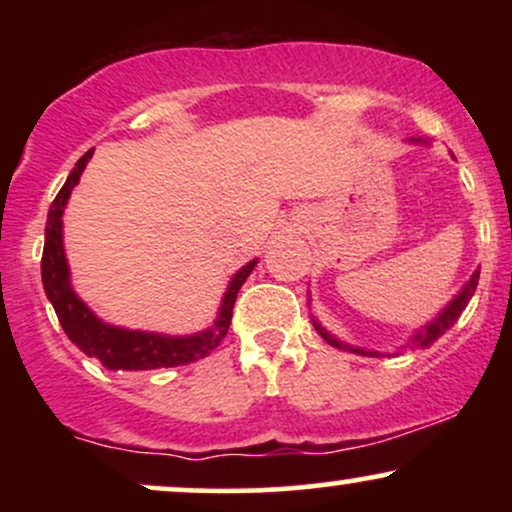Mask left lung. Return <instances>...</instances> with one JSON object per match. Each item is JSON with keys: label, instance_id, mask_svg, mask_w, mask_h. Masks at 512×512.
Segmentation results:
<instances>
[{"label": "left lung", "instance_id": "8db88e82", "mask_svg": "<svg viewBox=\"0 0 512 512\" xmlns=\"http://www.w3.org/2000/svg\"><path fill=\"white\" fill-rule=\"evenodd\" d=\"M409 142H414V144H426V139H409ZM477 284H479V272H474L472 279H469L467 284L462 286V291L457 293V296L452 298V301H450L448 305H445L443 310H440L438 317H433V320L428 322L426 327H421V330L416 332L414 337H411L409 344H411V346H419V349H426V346H431L433 342H436L440 334H445V330H450V327L457 322V317L462 315V310L467 308V303L472 301L474 291H477ZM313 325H315L317 334H320V337L325 339V342L330 344V346H337V349H342V351H351V354L380 356V351H366V349H358V346H351V344H346V342H339V339L332 337V334L327 332L325 327H322L320 322L315 320V317H313Z\"/></svg>", "mask_w": 512, "mask_h": 512}]
</instances>
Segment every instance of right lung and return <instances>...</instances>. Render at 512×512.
<instances>
[{"instance_id": "obj_1", "label": "right lung", "mask_w": 512, "mask_h": 512, "mask_svg": "<svg viewBox=\"0 0 512 512\" xmlns=\"http://www.w3.org/2000/svg\"><path fill=\"white\" fill-rule=\"evenodd\" d=\"M93 149L86 151L84 156L76 161V166L69 173L67 182L62 190L57 192L55 202L50 204L48 223H45V248L43 262H40V274H43L45 296L55 308L57 320H60L64 334L72 339V344L79 346L86 356L98 358L105 368L110 370H151V368H175L185 366V363L199 361V358L209 356L226 337L228 327H231L233 303H236L240 286L245 284L257 260L245 264L233 274L231 284H228L223 301L216 315L214 325L207 327L204 332L190 334V337H168V334L158 332H139L125 330V327H115L103 322L101 317L93 313L88 305L76 296L69 281V264L64 255L62 243V214L67 207L69 195H72L74 185L79 182L84 173L86 163L91 161Z\"/></svg>"}]
</instances>
